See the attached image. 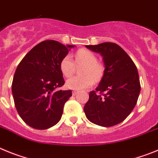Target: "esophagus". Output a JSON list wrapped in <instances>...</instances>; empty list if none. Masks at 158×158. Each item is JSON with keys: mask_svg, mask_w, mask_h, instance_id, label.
<instances>
[{"mask_svg": "<svg viewBox=\"0 0 158 158\" xmlns=\"http://www.w3.org/2000/svg\"><path fill=\"white\" fill-rule=\"evenodd\" d=\"M77 94H78V91H76V90H73V91H72V95H74V96Z\"/></svg>", "mask_w": 158, "mask_h": 158, "instance_id": "obj_1", "label": "esophagus"}]
</instances>
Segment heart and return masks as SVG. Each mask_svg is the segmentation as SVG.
I'll return each mask as SVG.
<instances>
[{
    "mask_svg": "<svg viewBox=\"0 0 158 158\" xmlns=\"http://www.w3.org/2000/svg\"><path fill=\"white\" fill-rule=\"evenodd\" d=\"M75 62L82 65L79 73L81 76H73L66 81V86L69 89L80 90L89 88L95 81L100 80L103 76V67L98 62L96 55L87 49H79L75 55ZM60 70L65 77H69L75 71V64L70 55H66L60 62Z\"/></svg>",
    "mask_w": 158,
    "mask_h": 158,
    "instance_id": "1",
    "label": "heart"
}]
</instances>
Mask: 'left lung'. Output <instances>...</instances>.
Instances as JSON below:
<instances>
[{
	"label": "left lung",
	"instance_id": "obj_1",
	"mask_svg": "<svg viewBox=\"0 0 158 158\" xmlns=\"http://www.w3.org/2000/svg\"><path fill=\"white\" fill-rule=\"evenodd\" d=\"M86 47L102 55L105 70L98 86L89 93L83 110L94 124L112 127L123 121L137 103L141 89L137 68L116 43L103 42Z\"/></svg>",
	"mask_w": 158,
	"mask_h": 158
}]
</instances>
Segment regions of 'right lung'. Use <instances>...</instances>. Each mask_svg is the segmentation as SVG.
<instances>
[{"mask_svg":"<svg viewBox=\"0 0 158 158\" xmlns=\"http://www.w3.org/2000/svg\"><path fill=\"white\" fill-rule=\"evenodd\" d=\"M75 45L54 40L35 45L17 67L12 84L16 110L27 125L39 130L58 123L72 90L59 89L64 84L60 62Z\"/></svg>","mask_w":158,"mask_h":158,"instance_id":"right-lung-1","label":"right lung"}]
</instances>
